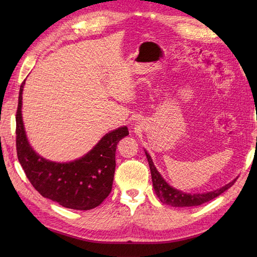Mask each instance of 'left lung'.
I'll list each match as a JSON object with an SVG mask.
<instances>
[{
	"label": "left lung",
	"instance_id": "1",
	"mask_svg": "<svg viewBox=\"0 0 257 257\" xmlns=\"http://www.w3.org/2000/svg\"><path fill=\"white\" fill-rule=\"evenodd\" d=\"M147 159L149 162L150 171H151V178H152V184H154V188L156 191V194L162 203H166L171 206H198L205 203V202H209L213 199H215L216 196L222 194L224 191L230 189L232 185L235 183L236 179H234L232 182L227 183L224 187L217 189L215 191H211V192L207 193H196V194H190V193H184L182 191L174 189L170 187L166 180L161 177L159 171L157 170L155 167L154 162H152L151 157L149 154H147L146 151Z\"/></svg>",
	"mask_w": 257,
	"mask_h": 257
}]
</instances>
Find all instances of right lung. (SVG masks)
Returning <instances> with one entry per match:
<instances>
[{"label": "right lung", "mask_w": 257, "mask_h": 257, "mask_svg": "<svg viewBox=\"0 0 257 257\" xmlns=\"http://www.w3.org/2000/svg\"><path fill=\"white\" fill-rule=\"evenodd\" d=\"M22 83L16 111V152L22 168L44 198L73 210H91L111 192L117 144L129 135L127 127L103 136L88 154L72 162L46 160L32 149L22 119Z\"/></svg>", "instance_id": "right-lung-1"}]
</instances>
